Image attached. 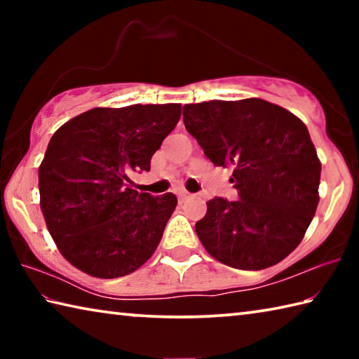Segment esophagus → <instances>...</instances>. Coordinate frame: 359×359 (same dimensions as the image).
<instances>
[{"label":"esophagus","mask_w":359,"mask_h":359,"mask_svg":"<svg viewBox=\"0 0 359 359\" xmlns=\"http://www.w3.org/2000/svg\"><path fill=\"white\" fill-rule=\"evenodd\" d=\"M190 196V193L188 191H185V190H177V198L179 199H185V198H188Z\"/></svg>","instance_id":"34e87169"}]
</instances>
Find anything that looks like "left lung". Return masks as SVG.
I'll return each instance as SVG.
<instances>
[{
  "label": "left lung",
  "instance_id": "obj_1",
  "mask_svg": "<svg viewBox=\"0 0 359 359\" xmlns=\"http://www.w3.org/2000/svg\"><path fill=\"white\" fill-rule=\"evenodd\" d=\"M187 131L215 166L233 168L238 199L215 196L196 222L205 250L244 271L277 264L299 245L318 205L321 163L307 126L259 98L184 106Z\"/></svg>",
  "mask_w": 359,
  "mask_h": 359
}]
</instances>
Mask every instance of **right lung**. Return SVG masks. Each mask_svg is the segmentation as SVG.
<instances>
[{"label":"right lung","mask_w":359,"mask_h":359,"mask_svg":"<svg viewBox=\"0 0 359 359\" xmlns=\"http://www.w3.org/2000/svg\"><path fill=\"white\" fill-rule=\"evenodd\" d=\"M180 118V104L95 107L66 121L39 166L41 210L60 253L100 278L139 269L177 205L131 188Z\"/></svg>","instance_id":"add662e5"}]
</instances>
